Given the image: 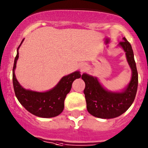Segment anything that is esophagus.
Returning <instances> with one entry per match:
<instances>
[{
  "mask_svg": "<svg viewBox=\"0 0 148 148\" xmlns=\"http://www.w3.org/2000/svg\"><path fill=\"white\" fill-rule=\"evenodd\" d=\"M82 70H84V68H82Z\"/></svg>",
  "mask_w": 148,
  "mask_h": 148,
  "instance_id": "1",
  "label": "esophagus"
}]
</instances>
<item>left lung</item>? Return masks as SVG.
Wrapping results in <instances>:
<instances>
[{
	"mask_svg": "<svg viewBox=\"0 0 148 148\" xmlns=\"http://www.w3.org/2000/svg\"><path fill=\"white\" fill-rule=\"evenodd\" d=\"M120 45L125 52L127 61L132 70V77L127 88L122 92H111L106 90L96 78L83 74L81 78L85 82L84 93L86 108L92 116L103 119L114 118L128 110L136 97L138 86V73L134 52L131 44L125 38Z\"/></svg>",
	"mask_w": 148,
	"mask_h": 148,
	"instance_id": "8db88e82",
	"label": "left lung"
}]
</instances>
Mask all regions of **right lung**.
Masks as SVG:
<instances>
[{
    "label": "right lung",
    "instance_id": "add662e5",
    "mask_svg": "<svg viewBox=\"0 0 148 148\" xmlns=\"http://www.w3.org/2000/svg\"><path fill=\"white\" fill-rule=\"evenodd\" d=\"M24 40L17 48V53L14 59L12 71V81L15 95L19 102L26 109L35 116L50 118L58 116L62 112L64 107V99L70 92L72 84L76 78H81L79 72L76 71L61 79L53 89L45 92H37L26 90L19 84L14 74L16 63L19 57L18 49Z\"/></svg>",
    "mask_w": 148,
    "mask_h": 148
}]
</instances>
